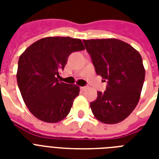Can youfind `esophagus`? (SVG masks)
<instances>
[{"mask_svg":"<svg viewBox=\"0 0 159 159\" xmlns=\"http://www.w3.org/2000/svg\"><path fill=\"white\" fill-rule=\"evenodd\" d=\"M80 89L82 90V91H83V90L86 89V87H80Z\"/></svg>","mask_w":159,"mask_h":159,"instance_id":"34e87169","label":"esophagus"}]
</instances>
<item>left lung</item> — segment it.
I'll return each mask as SVG.
<instances>
[{
    "mask_svg": "<svg viewBox=\"0 0 159 159\" xmlns=\"http://www.w3.org/2000/svg\"><path fill=\"white\" fill-rule=\"evenodd\" d=\"M97 75L106 82V91L97 92L90 103L95 117L105 124L127 118L138 104L145 70L138 51L116 39L83 40Z\"/></svg>",
    "mask_w": 159,
    "mask_h": 159,
    "instance_id": "obj_1",
    "label": "left lung"
}]
</instances>
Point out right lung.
<instances>
[{"instance_id": "right-lung-1", "label": "right lung", "mask_w": 159, "mask_h": 159, "mask_svg": "<svg viewBox=\"0 0 159 159\" xmlns=\"http://www.w3.org/2000/svg\"><path fill=\"white\" fill-rule=\"evenodd\" d=\"M84 49L78 39L47 37L36 41L20 55L17 83L26 106L36 118L56 123L69 114L80 88L59 82L57 77L69 55Z\"/></svg>"}]
</instances>
